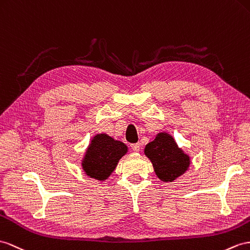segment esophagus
Listing matches in <instances>:
<instances>
[{"mask_svg": "<svg viewBox=\"0 0 250 250\" xmlns=\"http://www.w3.org/2000/svg\"><path fill=\"white\" fill-rule=\"evenodd\" d=\"M131 149L133 151H139L140 150V144L136 143V144H131Z\"/></svg>", "mask_w": 250, "mask_h": 250, "instance_id": "esophagus-1", "label": "esophagus"}]
</instances>
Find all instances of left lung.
<instances>
[{
  "instance_id": "obj_1",
  "label": "left lung",
  "mask_w": 250,
  "mask_h": 250,
  "mask_svg": "<svg viewBox=\"0 0 250 250\" xmlns=\"http://www.w3.org/2000/svg\"><path fill=\"white\" fill-rule=\"evenodd\" d=\"M144 154L153 163L154 171L161 181L172 182L184 175L191 164L187 155L167 132H159L144 148Z\"/></svg>"
}]
</instances>
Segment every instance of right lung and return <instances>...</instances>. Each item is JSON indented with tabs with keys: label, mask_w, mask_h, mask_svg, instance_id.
<instances>
[{
	"label": "right lung",
	"mask_w": 250,
	"mask_h": 250,
	"mask_svg": "<svg viewBox=\"0 0 250 250\" xmlns=\"http://www.w3.org/2000/svg\"><path fill=\"white\" fill-rule=\"evenodd\" d=\"M127 151L128 147L123 142L106 133H99L91 140L82 160V167L89 177L105 181Z\"/></svg>",
	"instance_id": "obj_1"
}]
</instances>
